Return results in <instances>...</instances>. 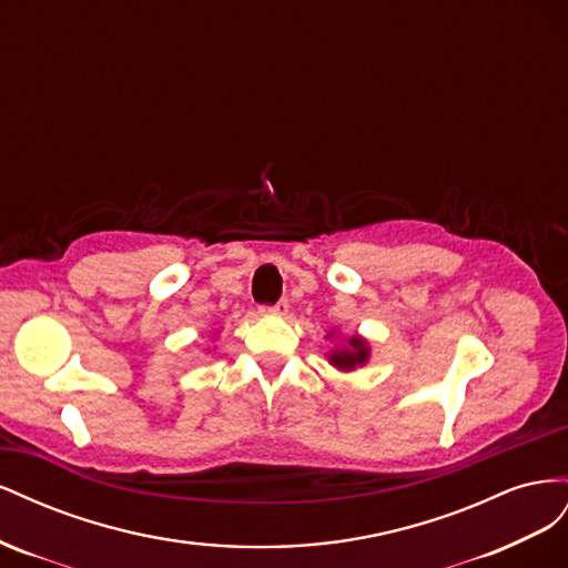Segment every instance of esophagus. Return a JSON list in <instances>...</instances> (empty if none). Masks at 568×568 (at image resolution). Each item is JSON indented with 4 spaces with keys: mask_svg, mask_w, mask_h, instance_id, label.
I'll return each instance as SVG.
<instances>
[{
    "mask_svg": "<svg viewBox=\"0 0 568 568\" xmlns=\"http://www.w3.org/2000/svg\"><path fill=\"white\" fill-rule=\"evenodd\" d=\"M263 313H270V315H280V317H284L286 313H288V301H280L277 305H272V307H265Z\"/></svg>",
    "mask_w": 568,
    "mask_h": 568,
    "instance_id": "1",
    "label": "esophagus"
}]
</instances>
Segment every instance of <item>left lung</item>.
<instances>
[{
    "label": "left lung",
    "instance_id": "1",
    "mask_svg": "<svg viewBox=\"0 0 568 568\" xmlns=\"http://www.w3.org/2000/svg\"><path fill=\"white\" fill-rule=\"evenodd\" d=\"M326 338H336L338 343L336 346L326 353V359H329V365L338 372H355L359 367H365L372 357V346L365 336L353 334V336H338L336 329H332L326 334Z\"/></svg>",
    "mask_w": 568,
    "mask_h": 568
}]
</instances>
